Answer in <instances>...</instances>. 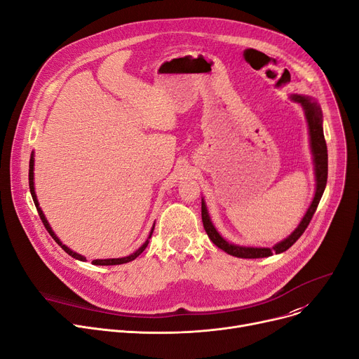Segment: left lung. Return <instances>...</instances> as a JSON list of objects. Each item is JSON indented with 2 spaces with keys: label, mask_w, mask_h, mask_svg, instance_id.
Returning <instances> with one entry per match:
<instances>
[{
  "label": "left lung",
  "mask_w": 359,
  "mask_h": 359,
  "mask_svg": "<svg viewBox=\"0 0 359 359\" xmlns=\"http://www.w3.org/2000/svg\"><path fill=\"white\" fill-rule=\"evenodd\" d=\"M291 99L295 100L297 103H301V106L304 107L307 122H309L311 151L314 156V167H316V182H317L314 199L310 205L307 214L304 215L303 221L299 222L298 229H295V231L288 238L278 243L276 246L272 249H269V248L268 249H265V248L263 249L262 248H259V249L257 248H241V246H234V244L225 241L214 229V225L208 215V211H206L205 202L202 201V222H203V229H205L206 234H208V237L211 238V241L215 244L217 248L222 249L224 252H227L231 256L243 257V259H257V257H268V256H272L273 253H282V252L288 250L292 244L301 236H303V233L309 227V224L318 206V202H320V199H322V195L325 192V187L327 183V145H326V140H325V134H323L322 110H320V107L316 102H311L309 97L294 94V96H291Z\"/></svg>",
  "instance_id": "1"
}]
</instances>
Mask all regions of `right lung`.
Listing matches in <instances>:
<instances>
[{
    "label": "right lung",
    "mask_w": 359,
    "mask_h": 359,
    "mask_svg": "<svg viewBox=\"0 0 359 359\" xmlns=\"http://www.w3.org/2000/svg\"><path fill=\"white\" fill-rule=\"evenodd\" d=\"M29 186H30V194H32V198H33V202H34V205H36V208H37V212H39V217H41V219H42V222H43V225H45V229L48 230V233L52 236V238L60 244V246L69 255V256H72V257H75V259H79V260H86V257L84 256H81V255H79V253H75V252H72V250H69L67 246H64V244L60 241V238L56 237L55 234H53V231H52V229L49 227V224H48V221H46V218H45V215H43V212H42V210L39 208V203H37V199H36V194H34V186H33V156H32V158H30V164H29ZM153 231H154V229L151 230V233H149V237L148 238H151V236H153ZM148 246V240L142 244V246L135 252V253H132V255H129V256H126V257H121V259H104V260H93L91 263L93 265H104V266H109V265H122V263H126V262H130V260H134L135 257H138L144 250H145V248Z\"/></svg>",
    "instance_id": "add662e5"
}]
</instances>
